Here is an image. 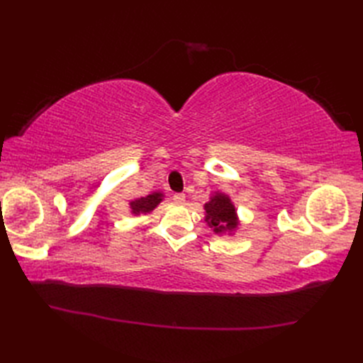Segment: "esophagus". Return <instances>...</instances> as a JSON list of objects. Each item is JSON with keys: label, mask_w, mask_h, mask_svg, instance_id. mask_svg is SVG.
I'll list each match as a JSON object with an SVG mask.
<instances>
[{"label": "esophagus", "mask_w": 363, "mask_h": 363, "mask_svg": "<svg viewBox=\"0 0 363 363\" xmlns=\"http://www.w3.org/2000/svg\"><path fill=\"white\" fill-rule=\"evenodd\" d=\"M172 200L175 204H183L186 201V196H184V194H174Z\"/></svg>", "instance_id": "obj_1"}]
</instances>
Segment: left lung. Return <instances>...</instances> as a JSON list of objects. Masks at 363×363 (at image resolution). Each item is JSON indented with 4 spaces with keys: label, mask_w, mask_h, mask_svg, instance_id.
<instances>
[{
    "label": "left lung",
    "mask_w": 363,
    "mask_h": 363,
    "mask_svg": "<svg viewBox=\"0 0 363 363\" xmlns=\"http://www.w3.org/2000/svg\"><path fill=\"white\" fill-rule=\"evenodd\" d=\"M206 223L216 235L228 233L233 235L239 227V218L236 207L230 200V196L224 192H215L211 200L204 204Z\"/></svg>",
    "instance_id": "8db88e82"
}]
</instances>
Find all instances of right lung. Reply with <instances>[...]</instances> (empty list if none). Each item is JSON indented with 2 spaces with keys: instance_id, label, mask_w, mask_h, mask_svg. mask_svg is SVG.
Returning <instances> with one entry per match:
<instances>
[{
  "instance_id": "1",
  "label": "right lung",
  "mask_w": 363,
  "mask_h": 363,
  "mask_svg": "<svg viewBox=\"0 0 363 363\" xmlns=\"http://www.w3.org/2000/svg\"><path fill=\"white\" fill-rule=\"evenodd\" d=\"M163 196L164 195L162 192H152L147 196H140V199L130 201L131 215L139 216V215H147V213L152 212L162 203Z\"/></svg>"
}]
</instances>
